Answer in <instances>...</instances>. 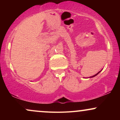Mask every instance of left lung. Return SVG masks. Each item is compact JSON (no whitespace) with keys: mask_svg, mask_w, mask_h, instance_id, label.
I'll list each match as a JSON object with an SVG mask.
<instances>
[{"mask_svg":"<svg viewBox=\"0 0 120 120\" xmlns=\"http://www.w3.org/2000/svg\"><path fill=\"white\" fill-rule=\"evenodd\" d=\"M100 72V71H99V72H98V73L97 74H95V75H93V76H92V77H95V75H97V74H98Z\"/></svg>","mask_w":120,"mask_h":120,"instance_id":"1","label":"left lung"}]
</instances>
